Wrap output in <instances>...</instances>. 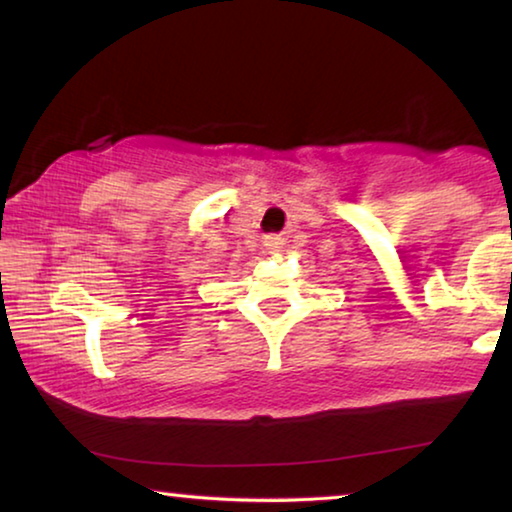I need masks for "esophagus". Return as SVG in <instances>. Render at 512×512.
<instances>
[{"label": "esophagus", "instance_id": "34e87169", "mask_svg": "<svg viewBox=\"0 0 512 512\" xmlns=\"http://www.w3.org/2000/svg\"><path fill=\"white\" fill-rule=\"evenodd\" d=\"M263 245H265V249H270V251H279L281 245H283V240L279 238V235H265Z\"/></svg>", "mask_w": 512, "mask_h": 512}]
</instances>
